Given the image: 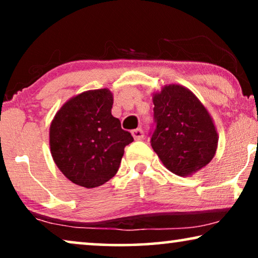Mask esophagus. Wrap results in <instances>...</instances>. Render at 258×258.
<instances>
[{"label":"esophagus","instance_id":"34e87169","mask_svg":"<svg viewBox=\"0 0 258 258\" xmlns=\"http://www.w3.org/2000/svg\"><path fill=\"white\" fill-rule=\"evenodd\" d=\"M132 135H133V137L136 141H140V140H142L143 137H144V133H143V130L141 129V128H137L135 130H133Z\"/></svg>","mask_w":258,"mask_h":258}]
</instances>
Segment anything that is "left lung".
I'll return each mask as SVG.
<instances>
[{
	"instance_id": "obj_1",
	"label": "left lung",
	"mask_w": 258,
	"mask_h": 258,
	"mask_svg": "<svg viewBox=\"0 0 258 258\" xmlns=\"http://www.w3.org/2000/svg\"><path fill=\"white\" fill-rule=\"evenodd\" d=\"M156 129L151 147L175 175L186 177L206 167L217 150L214 119L195 94L181 84H165L153 94Z\"/></svg>"
}]
</instances>
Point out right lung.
Wrapping results in <instances>:
<instances>
[{
	"mask_svg": "<svg viewBox=\"0 0 258 258\" xmlns=\"http://www.w3.org/2000/svg\"><path fill=\"white\" fill-rule=\"evenodd\" d=\"M112 93L107 88L83 91L58 109L49 129L55 164L69 181L96 188L114 177L134 139L111 115Z\"/></svg>",
	"mask_w": 258,
	"mask_h": 258,
	"instance_id": "right-lung-1",
	"label": "right lung"
}]
</instances>
